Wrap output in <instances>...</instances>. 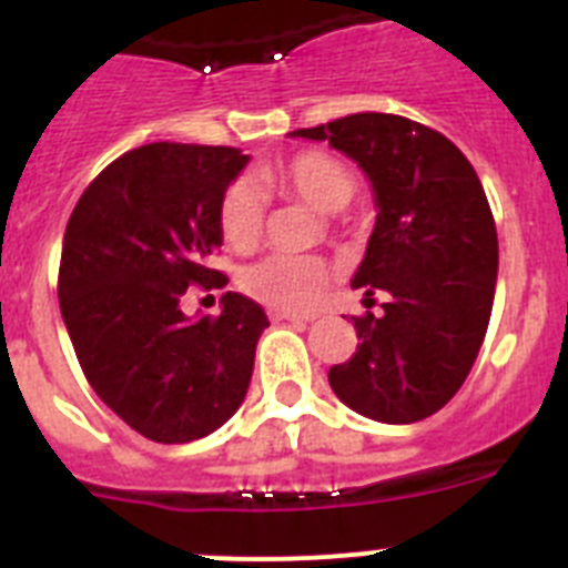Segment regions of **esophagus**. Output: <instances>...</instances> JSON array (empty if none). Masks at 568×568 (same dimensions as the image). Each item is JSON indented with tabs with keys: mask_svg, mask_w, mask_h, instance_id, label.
<instances>
[{
	"mask_svg": "<svg viewBox=\"0 0 568 568\" xmlns=\"http://www.w3.org/2000/svg\"><path fill=\"white\" fill-rule=\"evenodd\" d=\"M270 318H273V321H293V324H313L318 315H315V313H293V310H273V313H270Z\"/></svg>",
	"mask_w": 568,
	"mask_h": 568,
	"instance_id": "obj_1",
	"label": "esophagus"
}]
</instances>
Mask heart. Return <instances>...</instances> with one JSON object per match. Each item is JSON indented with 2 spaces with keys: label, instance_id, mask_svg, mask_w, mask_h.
I'll list each match as a JSON object with an SVG mask.
<instances>
[{
  "label": "heart",
  "instance_id": "b5f03b06",
  "mask_svg": "<svg viewBox=\"0 0 568 568\" xmlns=\"http://www.w3.org/2000/svg\"><path fill=\"white\" fill-rule=\"evenodd\" d=\"M270 187L295 195L321 213H335L353 202L358 179L338 155L324 150H301L264 170ZM267 202L247 179H235L219 199V233L235 253H250L264 233ZM333 281V267L315 255H267L244 270L241 284L253 298L275 310H307Z\"/></svg>",
  "mask_w": 568,
  "mask_h": 568
}]
</instances>
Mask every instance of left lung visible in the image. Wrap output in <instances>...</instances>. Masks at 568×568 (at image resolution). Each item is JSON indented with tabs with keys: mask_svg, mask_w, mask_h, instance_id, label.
Masks as SVG:
<instances>
[{
	"mask_svg": "<svg viewBox=\"0 0 568 568\" xmlns=\"http://www.w3.org/2000/svg\"><path fill=\"white\" fill-rule=\"evenodd\" d=\"M327 139L373 182L378 219L353 287L384 313L355 315L358 349L329 369L349 409L415 424L449 404L478 358L498 278V230L484 184L444 133L393 113L293 130Z\"/></svg>",
	"mask_w": 568,
	"mask_h": 568,
	"instance_id": "left-lung-1",
	"label": "left lung"
}]
</instances>
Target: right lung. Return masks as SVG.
<instances>
[{
    "instance_id": "1",
    "label": "right lung",
    "mask_w": 568,
    "mask_h": 568,
    "mask_svg": "<svg viewBox=\"0 0 568 568\" xmlns=\"http://www.w3.org/2000/svg\"><path fill=\"white\" fill-rule=\"evenodd\" d=\"M250 155L153 142L110 162L70 213L59 307L88 384L155 444H190L247 395L267 315L241 293L222 315L187 318V287L222 290L219 199Z\"/></svg>"
}]
</instances>
